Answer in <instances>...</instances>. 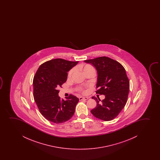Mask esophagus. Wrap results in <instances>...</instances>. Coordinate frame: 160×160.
I'll use <instances>...</instances> for the list:
<instances>
[{
  "label": "esophagus",
  "mask_w": 160,
  "mask_h": 160,
  "mask_svg": "<svg viewBox=\"0 0 160 160\" xmlns=\"http://www.w3.org/2000/svg\"><path fill=\"white\" fill-rule=\"evenodd\" d=\"M88 97H80L79 98V101H82V100H88Z\"/></svg>",
  "instance_id": "esophagus-1"
}]
</instances>
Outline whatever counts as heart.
Listing matches in <instances>:
<instances>
[{"mask_svg": "<svg viewBox=\"0 0 160 160\" xmlns=\"http://www.w3.org/2000/svg\"><path fill=\"white\" fill-rule=\"evenodd\" d=\"M79 69L82 71L85 74H88V72H96V70L93 66L90 65V64H81L78 67ZM74 72V69H70L68 74V78H71L72 76V73ZM84 92V91H83Z\"/></svg>", "mask_w": 160, "mask_h": 160, "instance_id": "obj_1", "label": "heart"}]
</instances>
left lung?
I'll list each match as a JSON object with an SVG mask.
<instances>
[{
  "instance_id": "left-lung-1",
  "label": "left lung",
  "mask_w": 160,
  "mask_h": 160,
  "mask_svg": "<svg viewBox=\"0 0 160 160\" xmlns=\"http://www.w3.org/2000/svg\"><path fill=\"white\" fill-rule=\"evenodd\" d=\"M84 61L96 68L98 79L96 92L105 97L101 102L99 97H92L96 101L97 105L91 112L102 120H112L120 114L127 103L129 81L125 68L118 62L105 56Z\"/></svg>"
}]
</instances>
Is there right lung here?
I'll return each instance as SVG.
<instances>
[{
	"instance_id": "right-lung-1",
	"label": "right lung",
	"mask_w": 160,
	"mask_h": 160,
	"mask_svg": "<svg viewBox=\"0 0 160 160\" xmlns=\"http://www.w3.org/2000/svg\"><path fill=\"white\" fill-rule=\"evenodd\" d=\"M78 61L56 58L40 65L33 79V97L40 112L46 120L62 123L70 120L79 102L70 94L67 100L58 96L59 90L67 79L68 72Z\"/></svg>"
}]
</instances>
